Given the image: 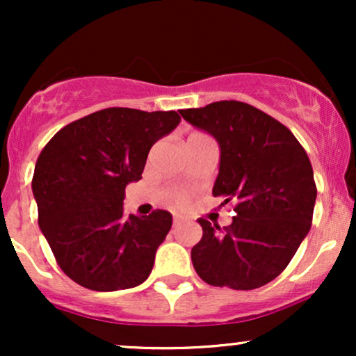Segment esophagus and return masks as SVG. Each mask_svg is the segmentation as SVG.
Segmentation results:
<instances>
[{"label": "esophagus", "instance_id": "1", "mask_svg": "<svg viewBox=\"0 0 356 356\" xmlns=\"http://www.w3.org/2000/svg\"><path fill=\"white\" fill-rule=\"evenodd\" d=\"M172 222H174V226H179V224L184 222V218H182V216H174Z\"/></svg>", "mask_w": 356, "mask_h": 356}]
</instances>
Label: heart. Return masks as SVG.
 <instances>
[{
  "label": "heart",
  "mask_w": 356,
  "mask_h": 356,
  "mask_svg": "<svg viewBox=\"0 0 356 356\" xmlns=\"http://www.w3.org/2000/svg\"><path fill=\"white\" fill-rule=\"evenodd\" d=\"M194 136H199V134H194ZM172 201L177 204V206H186V204L189 202V197H187L186 192L179 191V192H174V194H172Z\"/></svg>",
  "instance_id": "obj_1"
}]
</instances>
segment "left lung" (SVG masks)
Returning a JSON list of instances; mask_svg holds the SVG:
<instances>
[{"instance_id": "8db88e82", "label": "left lung", "mask_w": 356, "mask_h": 356, "mask_svg": "<svg viewBox=\"0 0 356 356\" xmlns=\"http://www.w3.org/2000/svg\"><path fill=\"white\" fill-rule=\"evenodd\" d=\"M181 115L218 140L212 195L236 202L231 226L220 229L199 219L194 269L211 286L261 288L283 273L312 227V162L288 127L244 102H214Z\"/></svg>"}]
</instances>
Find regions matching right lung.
Segmentation results:
<instances>
[{"label":"right lung","instance_id":"add662e5","mask_svg":"<svg viewBox=\"0 0 356 356\" xmlns=\"http://www.w3.org/2000/svg\"><path fill=\"white\" fill-rule=\"evenodd\" d=\"M181 122L177 112L112 107L58 130L35 165L38 224L56 263L93 291L134 288L149 277L170 212L124 214L127 184L142 179L147 155Z\"/></svg>","mask_w":356,"mask_h":356}]
</instances>
